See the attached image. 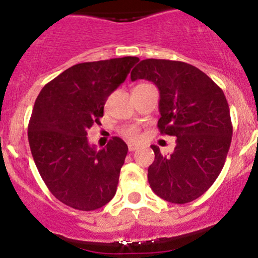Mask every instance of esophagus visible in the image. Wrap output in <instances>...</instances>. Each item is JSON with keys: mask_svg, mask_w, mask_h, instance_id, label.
Returning a JSON list of instances; mask_svg holds the SVG:
<instances>
[{"mask_svg": "<svg viewBox=\"0 0 258 258\" xmlns=\"http://www.w3.org/2000/svg\"><path fill=\"white\" fill-rule=\"evenodd\" d=\"M138 149V146H135V144H128V150L130 152H135V150Z\"/></svg>", "mask_w": 258, "mask_h": 258, "instance_id": "obj_1", "label": "esophagus"}]
</instances>
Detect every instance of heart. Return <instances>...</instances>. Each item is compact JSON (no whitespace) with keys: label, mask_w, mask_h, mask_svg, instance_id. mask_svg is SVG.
<instances>
[{"label":"heart","mask_w":258,"mask_h":258,"mask_svg":"<svg viewBox=\"0 0 258 258\" xmlns=\"http://www.w3.org/2000/svg\"><path fill=\"white\" fill-rule=\"evenodd\" d=\"M122 135L125 136L127 139H130V141H132V142H137L139 139V131H138L137 127H135V126L125 127L122 131Z\"/></svg>","instance_id":"heart-1"}]
</instances>
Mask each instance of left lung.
I'll return each mask as SVG.
<instances>
[{"label":"left lung","mask_w":258,"mask_h":258,"mask_svg":"<svg viewBox=\"0 0 258 258\" xmlns=\"http://www.w3.org/2000/svg\"><path fill=\"white\" fill-rule=\"evenodd\" d=\"M138 79L159 88L158 127L177 138L170 156L152 146L149 184L168 203H190L214 184L226 162L233 135L226 96L205 73L183 61L144 59L131 73L132 81Z\"/></svg>","instance_id":"left-lung-1"}]
</instances>
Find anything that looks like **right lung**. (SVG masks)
Instances as JSON below:
<instances>
[{"label":"right lung","mask_w":258,"mask_h":258,"mask_svg":"<svg viewBox=\"0 0 258 258\" xmlns=\"http://www.w3.org/2000/svg\"><path fill=\"white\" fill-rule=\"evenodd\" d=\"M137 57L76 64L53 79L35 102L28 138L47 188L59 201L81 211L108 204L119 183L127 144L112 137L97 150L88 128L104 112L108 97L125 81Z\"/></svg>","instance_id":"right-lung-1"}]
</instances>
